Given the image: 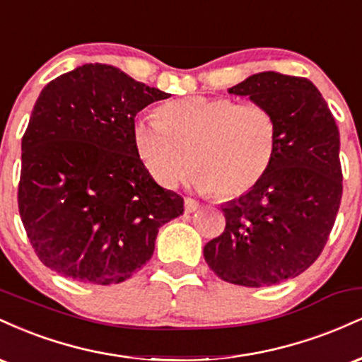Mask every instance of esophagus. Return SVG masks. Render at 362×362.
Instances as JSON below:
<instances>
[{"mask_svg":"<svg viewBox=\"0 0 362 362\" xmlns=\"http://www.w3.org/2000/svg\"><path fill=\"white\" fill-rule=\"evenodd\" d=\"M184 204H185V213H195V211L201 207V204H199L195 199H190V197H185Z\"/></svg>","mask_w":362,"mask_h":362,"instance_id":"esophagus-1","label":"esophagus"}]
</instances>
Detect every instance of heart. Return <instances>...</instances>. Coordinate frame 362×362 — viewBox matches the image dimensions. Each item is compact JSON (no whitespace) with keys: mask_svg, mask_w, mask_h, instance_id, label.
I'll use <instances>...</instances> for the list:
<instances>
[{"mask_svg":"<svg viewBox=\"0 0 362 362\" xmlns=\"http://www.w3.org/2000/svg\"><path fill=\"white\" fill-rule=\"evenodd\" d=\"M132 141L160 185L175 187L194 170V184L219 197H238L264 180L277 151V120L262 103L190 95L138 117Z\"/></svg>","mask_w":362,"mask_h":362,"instance_id":"obj_1","label":"heart"}]
</instances>
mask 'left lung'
Wrapping results in <instances>:
<instances>
[{"label": "left lung", "instance_id": "1", "mask_svg": "<svg viewBox=\"0 0 362 362\" xmlns=\"http://www.w3.org/2000/svg\"><path fill=\"white\" fill-rule=\"evenodd\" d=\"M228 93L272 110L277 151L255 189L221 206L226 228L206 243L204 259L231 284H279L318 259L335 223L342 199L339 129L306 78L264 71Z\"/></svg>", "mask_w": 362, "mask_h": 362}]
</instances>
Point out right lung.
Masks as SVG:
<instances>
[{"mask_svg": "<svg viewBox=\"0 0 362 362\" xmlns=\"http://www.w3.org/2000/svg\"><path fill=\"white\" fill-rule=\"evenodd\" d=\"M170 95L110 64H83L44 86L22 138L18 211L44 265L69 279L117 284L155 252L184 199L149 175L134 117Z\"/></svg>", "mask_w": 362, "mask_h": 362, "instance_id": "1", "label": "right lung"}]
</instances>
